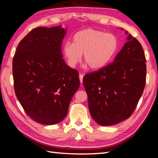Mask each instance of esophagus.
Segmentation results:
<instances>
[{
  "instance_id": "1",
  "label": "esophagus",
  "mask_w": 158,
  "mask_h": 158,
  "mask_svg": "<svg viewBox=\"0 0 158 158\" xmlns=\"http://www.w3.org/2000/svg\"><path fill=\"white\" fill-rule=\"evenodd\" d=\"M83 78H84V75H83L82 74H79V79H80V82H81V84L83 83Z\"/></svg>"
}]
</instances>
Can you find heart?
I'll return each mask as SVG.
<instances>
[{
  "label": "heart",
  "instance_id": "obj_1",
  "mask_svg": "<svg viewBox=\"0 0 158 158\" xmlns=\"http://www.w3.org/2000/svg\"><path fill=\"white\" fill-rule=\"evenodd\" d=\"M118 49V41L111 33L85 29L77 32L73 37V43L66 42L63 52L68 65L74 68L81 59L91 69H99L105 67L116 54Z\"/></svg>",
  "mask_w": 158,
  "mask_h": 158
}]
</instances>
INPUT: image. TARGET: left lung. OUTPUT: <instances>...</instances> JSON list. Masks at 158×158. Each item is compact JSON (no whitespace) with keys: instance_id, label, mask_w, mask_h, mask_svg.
Segmentation results:
<instances>
[{"instance_id":"left-lung-1","label":"left lung","mask_w":158,"mask_h":158,"mask_svg":"<svg viewBox=\"0 0 158 158\" xmlns=\"http://www.w3.org/2000/svg\"><path fill=\"white\" fill-rule=\"evenodd\" d=\"M113 63L85 74L90 114L102 126L129 118L135 110L146 85V64L142 46L128 33Z\"/></svg>"}]
</instances>
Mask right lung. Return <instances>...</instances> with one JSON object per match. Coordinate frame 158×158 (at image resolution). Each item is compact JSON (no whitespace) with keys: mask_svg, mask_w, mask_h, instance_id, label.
Here are the masks:
<instances>
[{"mask_svg":"<svg viewBox=\"0 0 158 158\" xmlns=\"http://www.w3.org/2000/svg\"><path fill=\"white\" fill-rule=\"evenodd\" d=\"M61 26L31 30L19 43L12 61L15 92L26 114L44 125L62 121L79 89L78 71L66 65Z\"/></svg>","mask_w":158,"mask_h":158,"instance_id":"1","label":"right lung"}]
</instances>
